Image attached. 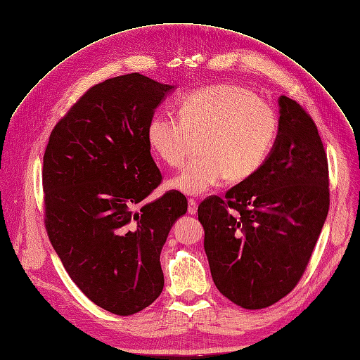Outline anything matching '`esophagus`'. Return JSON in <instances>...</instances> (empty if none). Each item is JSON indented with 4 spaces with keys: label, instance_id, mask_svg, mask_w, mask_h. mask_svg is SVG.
Segmentation results:
<instances>
[{
    "label": "esophagus",
    "instance_id": "34e87169",
    "mask_svg": "<svg viewBox=\"0 0 360 360\" xmlns=\"http://www.w3.org/2000/svg\"><path fill=\"white\" fill-rule=\"evenodd\" d=\"M197 209H198L197 201H195L194 198H188V213L195 214V213H197Z\"/></svg>",
    "mask_w": 360,
    "mask_h": 360
}]
</instances>
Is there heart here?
<instances>
[{
	"mask_svg": "<svg viewBox=\"0 0 360 360\" xmlns=\"http://www.w3.org/2000/svg\"><path fill=\"white\" fill-rule=\"evenodd\" d=\"M278 128L272 104L245 86L219 84L188 94L179 104V119L153 116L147 141L165 165L179 167L200 139L202 155L169 181L170 188L200 195L228 176L243 181L255 175L269 158Z\"/></svg>",
	"mask_w": 360,
	"mask_h": 360,
	"instance_id": "b5f03b06",
	"label": "heart"
}]
</instances>
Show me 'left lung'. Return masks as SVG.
Instances as JSON below:
<instances>
[{
	"mask_svg": "<svg viewBox=\"0 0 360 360\" xmlns=\"http://www.w3.org/2000/svg\"><path fill=\"white\" fill-rule=\"evenodd\" d=\"M279 131L255 175L198 206L216 288L244 309L272 306L303 276L330 209L328 159L304 108L279 97Z\"/></svg>",
	"mask_w": 360,
	"mask_h": 360,
	"instance_id": "left-lung-1",
	"label": "left lung"
}]
</instances>
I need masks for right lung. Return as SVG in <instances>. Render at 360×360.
<instances>
[{"label": "right lung", "mask_w": 360, "mask_h": 360, "mask_svg": "<svg viewBox=\"0 0 360 360\" xmlns=\"http://www.w3.org/2000/svg\"><path fill=\"white\" fill-rule=\"evenodd\" d=\"M172 88L139 73L91 86L57 122L44 154L49 238L79 290L119 316L160 295L162 248L188 209L178 191L144 201L162 182L147 127Z\"/></svg>", "instance_id": "add662e5"}]
</instances>
